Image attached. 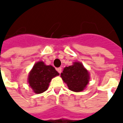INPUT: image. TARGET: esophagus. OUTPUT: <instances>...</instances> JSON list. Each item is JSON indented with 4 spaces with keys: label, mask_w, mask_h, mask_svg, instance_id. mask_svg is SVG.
<instances>
[{
    "label": "esophagus",
    "mask_w": 123,
    "mask_h": 123,
    "mask_svg": "<svg viewBox=\"0 0 123 123\" xmlns=\"http://www.w3.org/2000/svg\"><path fill=\"white\" fill-rule=\"evenodd\" d=\"M56 70H57V72H59V73H60V74H61V72H62V68H61V67L57 68H56Z\"/></svg>",
    "instance_id": "34e87169"
}]
</instances>
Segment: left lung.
Wrapping results in <instances>:
<instances>
[{
  "label": "left lung",
  "mask_w": 123,
  "mask_h": 123,
  "mask_svg": "<svg viewBox=\"0 0 123 123\" xmlns=\"http://www.w3.org/2000/svg\"><path fill=\"white\" fill-rule=\"evenodd\" d=\"M62 79L71 91H83L89 82L90 74L80 62H74L72 65L65 67L61 74Z\"/></svg>",
  "instance_id": "left-lung-1"
}]
</instances>
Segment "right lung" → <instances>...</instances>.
Listing matches in <instances>:
<instances>
[{
    "instance_id": "obj_1",
    "label": "right lung",
    "mask_w": 123,
    "mask_h": 123,
    "mask_svg": "<svg viewBox=\"0 0 123 123\" xmlns=\"http://www.w3.org/2000/svg\"><path fill=\"white\" fill-rule=\"evenodd\" d=\"M59 75L51 65H45L43 61L36 62L28 76V83L35 93H41L47 90L52 78Z\"/></svg>"
}]
</instances>
